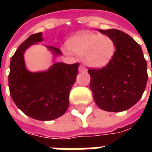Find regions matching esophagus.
Masks as SVG:
<instances>
[{
  "instance_id": "esophagus-1",
  "label": "esophagus",
  "mask_w": 152,
  "mask_h": 152,
  "mask_svg": "<svg viewBox=\"0 0 152 152\" xmlns=\"http://www.w3.org/2000/svg\"><path fill=\"white\" fill-rule=\"evenodd\" d=\"M79 72H87V69H85L83 65H80V66L79 67Z\"/></svg>"
}]
</instances>
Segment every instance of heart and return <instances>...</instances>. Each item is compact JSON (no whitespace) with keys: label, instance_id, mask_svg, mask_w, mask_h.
<instances>
[{"label":"heart","instance_id":"1","mask_svg":"<svg viewBox=\"0 0 152 152\" xmlns=\"http://www.w3.org/2000/svg\"><path fill=\"white\" fill-rule=\"evenodd\" d=\"M67 49L76 54H82L84 64L92 68H101L108 64L115 52V42L106 34L81 32L66 42Z\"/></svg>","mask_w":152,"mask_h":152}]
</instances>
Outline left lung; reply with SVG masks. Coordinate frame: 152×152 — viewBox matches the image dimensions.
Here are the masks:
<instances>
[{"label": "left lung", "mask_w": 152, "mask_h": 152, "mask_svg": "<svg viewBox=\"0 0 152 152\" xmlns=\"http://www.w3.org/2000/svg\"><path fill=\"white\" fill-rule=\"evenodd\" d=\"M115 42L112 59L102 69H89L95 103L109 112H121L140 99L148 82L147 61L139 44L120 30H101Z\"/></svg>", "instance_id": "8db88e82"}]
</instances>
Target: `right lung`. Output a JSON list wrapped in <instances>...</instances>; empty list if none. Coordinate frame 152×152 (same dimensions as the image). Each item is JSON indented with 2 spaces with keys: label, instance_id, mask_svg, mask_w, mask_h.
Wrapping results in <instances>:
<instances>
[{
  "label": "right lung",
  "instance_id": "right-lung-1",
  "mask_svg": "<svg viewBox=\"0 0 152 152\" xmlns=\"http://www.w3.org/2000/svg\"><path fill=\"white\" fill-rule=\"evenodd\" d=\"M42 41V33L39 32L30 35L18 47L11 58L8 87L13 102L26 115L35 120L51 121L63 115L69 107V94L80 64L57 62L46 71L30 72L25 64V51ZM46 46L53 58L62 54L59 49Z\"/></svg>",
  "mask_w": 152,
  "mask_h": 152
}]
</instances>
